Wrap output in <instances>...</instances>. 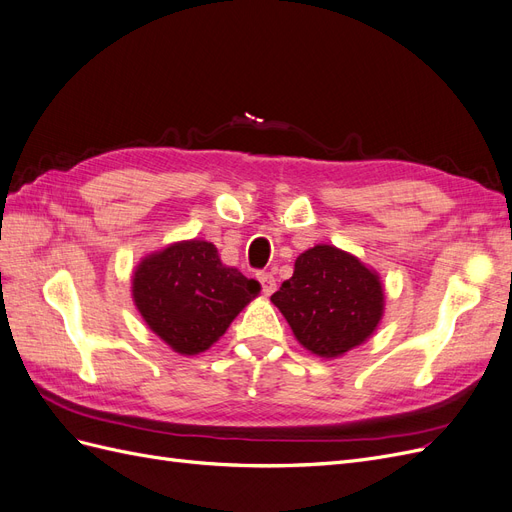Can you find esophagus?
I'll use <instances>...</instances> for the list:
<instances>
[{
	"label": "esophagus",
	"instance_id": "obj_1",
	"mask_svg": "<svg viewBox=\"0 0 512 512\" xmlns=\"http://www.w3.org/2000/svg\"><path fill=\"white\" fill-rule=\"evenodd\" d=\"M258 282H260L262 292H265L267 297L275 292V277L271 273H258Z\"/></svg>",
	"mask_w": 512,
	"mask_h": 512
}]
</instances>
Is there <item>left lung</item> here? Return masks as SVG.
Wrapping results in <instances>:
<instances>
[{
  "label": "left lung",
  "mask_w": 512,
  "mask_h": 512,
  "mask_svg": "<svg viewBox=\"0 0 512 512\" xmlns=\"http://www.w3.org/2000/svg\"><path fill=\"white\" fill-rule=\"evenodd\" d=\"M273 305L312 354L335 359L374 335L384 314V290L374 269L335 245H314L273 292Z\"/></svg>",
  "instance_id": "obj_1"
}]
</instances>
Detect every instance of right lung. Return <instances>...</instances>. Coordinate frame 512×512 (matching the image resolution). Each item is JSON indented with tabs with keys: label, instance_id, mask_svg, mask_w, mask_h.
Instances as JSON below:
<instances>
[{
	"label": "right lung",
	"instance_id": "obj_1",
	"mask_svg": "<svg viewBox=\"0 0 512 512\" xmlns=\"http://www.w3.org/2000/svg\"><path fill=\"white\" fill-rule=\"evenodd\" d=\"M260 284L222 265L209 241L170 243L141 260L132 297L147 327L179 354H198L226 333Z\"/></svg>",
	"mask_w": 512,
	"mask_h": 512
}]
</instances>
